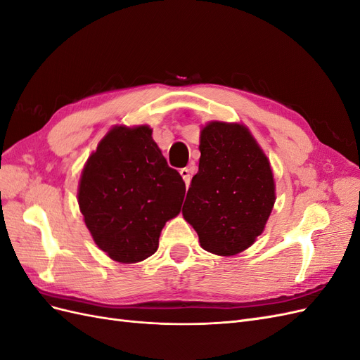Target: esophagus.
Segmentation results:
<instances>
[{
	"label": "esophagus",
	"instance_id": "esophagus-1",
	"mask_svg": "<svg viewBox=\"0 0 360 360\" xmlns=\"http://www.w3.org/2000/svg\"><path fill=\"white\" fill-rule=\"evenodd\" d=\"M193 167L191 165V167H186V168H181L180 169V176L183 177V180H184V183H186V186H189L191 184V180H192V172H193Z\"/></svg>",
	"mask_w": 360,
	"mask_h": 360
}]
</instances>
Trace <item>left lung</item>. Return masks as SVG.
<instances>
[{"instance_id":"1","label":"left lung","mask_w":360,"mask_h":360,"mask_svg":"<svg viewBox=\"0 0 360 360\" xmlns=\"http://www.w3.org/2000/svg\"><path fill=\"white\" fill-rule=\"evenodd\" d=\"M200 167L183 205L201 248L230 257L254 245L275 204L267 156L249 129L212 122L200 136Z\"/></svg>"}]
</instances>
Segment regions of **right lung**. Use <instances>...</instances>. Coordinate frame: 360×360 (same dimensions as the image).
Here are the masks:
<instances>
[{"label": "right lung", "mask_w": 360, "mask_h": 360, "mask_svg": "<svg viewBox=\"0 0 360 360\" xmlns=\"http://www.w3.org/2000/svg\"><path fill=\"white\" fill-rule=\"evenodd\" d=\"M184 192L148 126H115L85 163L78 202L94 243L114 261L132 264L156 252Z\"/></svg>", "instance_id": "obj_1"}]
</instances>
